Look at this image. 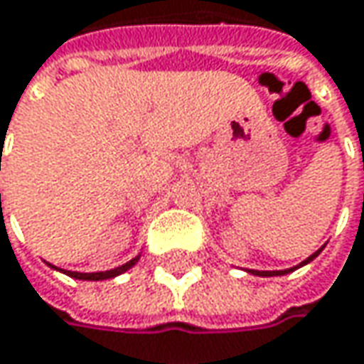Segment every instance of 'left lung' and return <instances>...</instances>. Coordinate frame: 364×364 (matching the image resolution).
Segmentation results:
<instances>
[{
  "mask_svg": "<svg viewBox=\"0 0 364 364\" xmlns=\"http://www.w3.org/2000/svg\"><path fill=\"white\" fill-rule=\"evenodd\" d=\"M323 248L325 246H321V248L316 250L314 254H311L306 260H302L300 264H296V267H291V269H285V271H248V273H252V275H256V277H277V275H287V273H291V271H296V269H300V267H304V264H309V262H313L314 258L323 252Z\"/></svg>",
  "mask_w": 364,
  "mask_h": 364,
  "instance_id": "8db88e82",
  "label": "left lung"
}]
</instances>
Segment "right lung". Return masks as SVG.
I'll use <instances>...</instances> for the list:
<instances>
[{"instance_id": "right-lung-1", "label": "right lung", "mask_w": 364, "mask_h": 364, "mask_svg": "<svg viewBox=\"0 0 364 364\" xmlns=\"http://www.w3.org/2000/svg\"><path fill=\"white\" fill-rule=\"evenodd\" d=\"M1 198V196H0ZM139 256L141 254H137L135 258H131L129 262H124V264H120V267H116V269H110V271H100V273H77V271H64V269H58V267H53L50 264L51 269H55V271H60V273H64V275H68V277H73V279H81V281H104V279H112V277H118V275H122V273H127L131 267H135L137 264V260H139Z\"/></svg>"}]
</instances>
